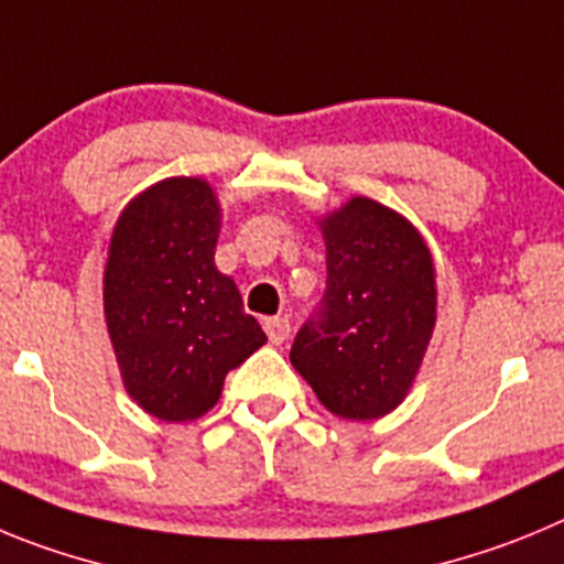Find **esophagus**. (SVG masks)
Instances as JSON below:
<instances>
[{"instance_id":"34e87169","label":"esophagus","mask_w":564,"mask_h":564,"mask_svg":"<svg viewBox=\"0 0 564 564\" xmlns=\"http://www.w3.org/2000/svg\"><path fill=\"white\" fill-rule=\"evenodd\" d=\"M263 332H267L272 345H283L289 339V334H292V326L283 317H267L263 319Z\"/></svg>"}]
</instances>
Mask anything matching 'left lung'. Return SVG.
I'll return each mask as SVG.
<instances>
[{
	"label": "left lung",
	"mask_w": 564,
	"mask_h": 564,
	"mask_svg": "<svg viewBox=\"0 0 564 564\" xmlns=\"http://www.w3.org/2000/svg\"><path fill=\"white\" fill-rule=\"evenodd\" d=\"M319 230L326 292L289 359L334 415L382 419L404 402L433 337V256L404 216L365 196Z\"/></svg>",
	"instance_id": "8db88e82"
}]
</instances>
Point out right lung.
<instances>
[{
    "label": "right lung",
    "mask_w": 564,
    "mask_h": 564,
    "mask_svg": "<svg viewBox=\"0 0 564 564\" xmlns=\"http://www.w3.org/2000/svg\"><path fill=\"white\" fill-rule=\"evenodd\" d=\"M213 187L171 176L131 199L111 232L104 312L126 390L162 421H194L267 334L213 263Z\"/></svg>",
    "instance_id": "obj_1"
}]
</instances>
